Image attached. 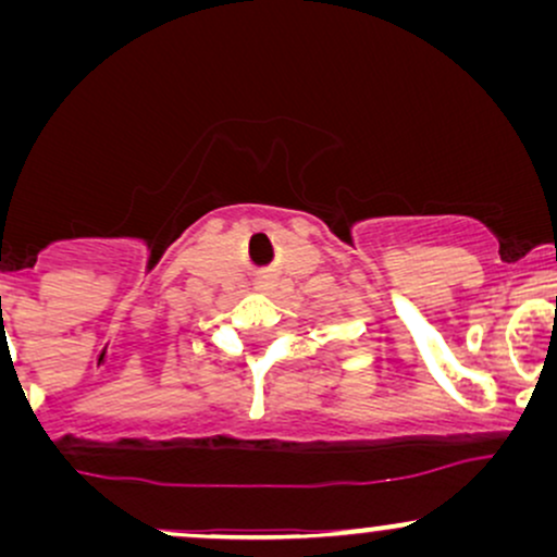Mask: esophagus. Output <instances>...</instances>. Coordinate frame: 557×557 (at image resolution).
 <instances>
[{
  "label": "esophagus",
  "instance_id": "34e87169",
  "mask_svg": "<svg viewBox=\"0 0 557 557\" xmlns=\"http://www.w3.org/2000/svg\"><path fill=\"white\" fill-rule=\"evenodd\" d=\"M270 287H272V280H257V290L264 293V290H270Z\"/></svg>",
  "mask_w": 557,
  "mask_h": 557
}]
</instances>
